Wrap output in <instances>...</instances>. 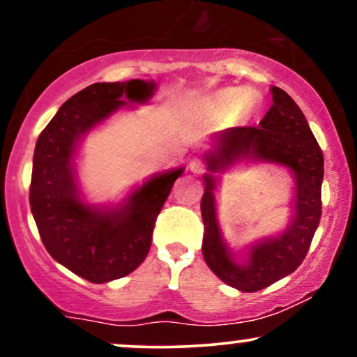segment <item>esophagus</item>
Instances as JSON below:
<instances>
[{"mask_svg":"<svg viewBox=\"0 0 357 357\" xmlns=\"http://www.w3.org/2000/svg\"><path fill=\"white\" fill-rule=\"evenodd\" d=\"M188 167H190V171L192 174H202L204 171L203 161H202V159H198V158H192L190 161V165H188Z\"/></svg>","mask_w":357,"mask_h":357,"instance_id":"obj_1","label":"esophagus"}]
</instances>
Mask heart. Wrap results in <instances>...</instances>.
<instances>
[{"label":"heart","mask_w":357,"mask_h":357,"mask_svg":"<svg viewBox=\"0 0 357 357\" xmlns=\"http://www.w3.org/2000/svg\"><path fill=\"white\" fill-rule=\"evenodd\" d=\"M245 92L240 89H223L215 92L202 102V110L213 117L227 116L228 112L235 110L243 100Z\"/></svg>","instance_id":"obj_1"}]
</instances>
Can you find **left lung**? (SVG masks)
I'll return each instance as SVG.
<instances>
[{"label": "left lung", "instance_id": "left-lung-1", "mask_svg": "<svg viewBox=\"0 0 357 357\" xmlns=\"http://www.w3.org/2000/svg\"><path fill=\"white\" fill-rule=\"evenodd\" d=\"M272 107L258 126L230 127L213 134L206 162L202 216L203 257L225 284L240 292H257L297 270L321 220L324 155L304 112L285 90L272 87ZM272 162L293 176V215L275 236L254 242L245 252H233L218 220L215 188L219 174L241 162Z\"/></svg>", "mask_w": 357, "mask_h": 357}]
</instances>
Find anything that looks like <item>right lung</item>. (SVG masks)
Listing matches in <instances>:
<instances>
[{
    "label": "right lung",
    "mask_w": 357,
    "mask_h": 357,
    "mask_svg": "<svg viewBox=\"0 0 357 357\" xmlns=\"http://www.w3.org/2000/svg\"><path fill=\"white\" fill-rule=\"evenodd\" d=\"M153 80L99 82L65 102L40 134L30 206L53 260L92 284L129 275L144 261L154 221L184 167L155 173L116 204H92L79 181L77 155L90 130L122 109L146 104Z\"/></svg>",
    "instance_id": "right-lung-1"
}]
</instances>
